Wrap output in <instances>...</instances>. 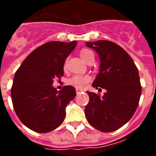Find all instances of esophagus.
<instances>
[{
    "instance_id": "obj_1",
    "label": "esophagus",
    "mask_w": 156,
    "mask_h": 156,
    "mask_svg": "<svg viewBox=\"0 0 156 156\" xmlns=\"http://www.w3.org/2000/svg\"><path fill=\"white\" fill-rule=\"evenodd\" d=\"M82 91H83V90H79V89H76V93H77V94H80L81 92H82Z\"/></svg>"
}]
</instances>
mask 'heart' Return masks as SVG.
<instances>
[{
  "mask_svg": "<svg viewBox=\"0 0 156 156\" xmlns=\"http://www.w3.org/2000/svg\"><path fill=\"white\" fill-rule=\"evenodd\" d=\"M93 55H94L93 52L88 49H83L80 52L81 57L85 61H87L88 58ZM66 66H67V61H65V63H64V69L66 68ZM90 80H91V77L88 74H76V75L69 78L67 83H68L69 85L73 86L77 89L82 90L87 86Z\"/></svg>",
  "mask_w": 156,
  "mask_h": 156,
  "instance_id": "heart-1",
  "label": "heart"
}]
</instances>
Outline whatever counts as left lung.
Here are the masks:
<instances>
[{
    "label": "left lung",
    "instance_id": "obj_1",
    "mask_svg": "<svg viewBox=\"0 0 156 156\" xmlns=\"http://www.w3.org/2000/svg\"><path fill=\"white\" fill-rule=\"evenodd\" d=\"M86 45L97 52L100 72L92 87L106 92L100 97L87 92L90 100L85 108L88 122L102 132H112L126 124L135 112L142 87L137 66L125 50L108 40L87 42Z\"/></svg>",
    "mask_w": 156,
    "mask_h": 156
}]
</instances>
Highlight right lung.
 <instances>
[{"instance_id":"1","label":"right lung","mask_w":156,"mask_h":156,"mask_svg":"<svg viewBox=\"0 0 156 156\" xmlns=\"http://www.w3.org/2000/svg\"><path fill=\"white\" fill-rule=\"evenodd\" d=\"M76 45L77 41L46 43L30 52L16 71L11 88L13 108L31 130L48 133L63 122L75 88L65 86L57 91L52 83L64 75L65 61Z\"/></svg>"}]
</instances>
